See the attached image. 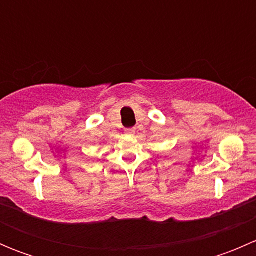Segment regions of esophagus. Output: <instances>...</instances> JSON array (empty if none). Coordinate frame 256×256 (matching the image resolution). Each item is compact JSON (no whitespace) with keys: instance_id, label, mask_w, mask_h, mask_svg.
<instances>
[{"instance_id":"1","label":"esophagus","mask_w":256,"mask_h":256,"mask_svg":"<svg viewBox=\"0 0 256 256\" xmlns=\"http://www.w3.org/2000/svg\"><path fill=\"white\" fill-rule=\"evenodd\" d=\"M135 132H136V128H128V130H126V135L128 136H134L135 135Z\"/></svg>"}]
</instances>
